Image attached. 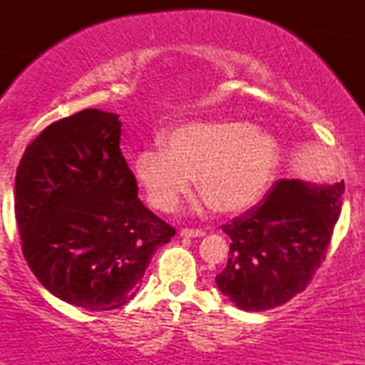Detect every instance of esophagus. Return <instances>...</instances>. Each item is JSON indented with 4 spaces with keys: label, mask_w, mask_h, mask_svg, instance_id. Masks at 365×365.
<instances>
[{
    "label": "esophagus",
    "mask_w": 365,
    "mask_h": 365,
    "mask_svg": "<svg viewBox=\"0 0 365 365\" xmlns=\"http://www.w3.org/2000/svg\"><path fill=\"white\" fill-rule=\"evenodd\" d=\"M202 235H204L202 230H195V228L180 230V237H185V238H194V237H202Z\"/></svg>",
    "instance_id": "obj_1"
}]
</instances>
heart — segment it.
Here are the masks:
<instances>
[{
  "mask_svg": "<svg viewBox=\"0 0 365 365\" xmlns=\"http://www.w3.org/2000/svg\"><path fill=\"white\" fill-rule=\"evenodd\" d=\"M278 140L249 121H202L178 127L161 148L140 150L133 177L154 209L173 211L188 192L221 215H240L267 195L279 170Z\"/></svg>",
  "mask_w": 365,
  "mask_h": 365,
  "instance_id": "1",
  "label": "heart"
}]
</instances>
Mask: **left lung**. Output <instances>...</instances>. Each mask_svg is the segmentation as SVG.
<instances>
[{
    "label": "left lung",
    "mask_w": 365,
    "mask_h": 365,
    "mask_svg": "<svg viewBox=\"0 0 365 365\" xmlns=\"http://www.w3.org/2000/svg\"><path fill=\"white\" fill-rule=\"evenodd\" d=\"M343 192V180L334 185L279 180L262 202L221 226L232 244L216 276L220 292L252 312L304 292L326 259Z\"/></svg>",
    "instance_id": "8db88e82"
}]
</instances>
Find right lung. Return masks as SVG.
Returning <instances> with one entry per match:
<instances>
[{"label":"right lung","mask_w":365,"mask_h":365,"mask_svg":"<svg viewBox=\"0 0 365 365\" xmlns=\"http://www.w3.org/2000/svg\"><path fill=\"white\" fill-rule=\"evenodd\" d=\"M120 135L118 115L82 110L48 125L16 168L25 261L54 297L87 311L132 300L153 254L175 237L137 197Z\"/></svg>","instance_id":"add662e5"}]
</instances>
